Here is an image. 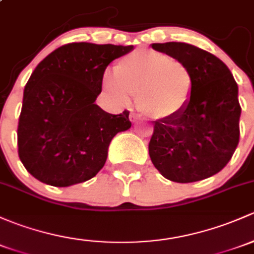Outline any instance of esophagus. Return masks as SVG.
Wrapping results in <instances>:
<instances>
[{
	"instance_id": "esophagus-1",
	"label": "esophagus",
	"mask_w": 254,
	"mask_h": 254,
	"mask_svg": "<svg viewBox=\"0 0 254 254\" xmlns=\"http://www.w3.org/2000/svg\"><path fill=\"white\" fill-rule=\"evenodd\" d=\"M130 122L131 123H134V122H136V119H137V114H135V113H131L130 114Z\"/></svg>"
}]
</instances>
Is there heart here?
Returning <instances> with one entry per match:
<instances>
[{"label": "heart", "mask_w": 254, "mask_h": 254, "mask_svg": "<svg viewBox=\"0 0 254 254\" xmlns=\"http://www.w3.org/2000/svg\"><path fill=\"white\" fill-rule=\"evenodd\" d=\"M116 76L105 75L103 86L116 103L127 106L137 96L138 108L153 119L173 120L191 102L194 79L191 69L172 56L135 51L117 63Z\"/></svg>", "instance_id": "1"}]
</instances>
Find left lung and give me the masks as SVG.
Wrapping results in <instances>:
<instances>
[{"mask_svg": "<svg viewBox=\"0 0 254 254\" xmlns=\"http://www.w3.org/2000/svg\"><path fill=\"white\" fill-rule=\"evenodd\" d=\"M152 49L191 69L194 90L186 111L173 120H156L148 152L165 179L194 183L220 172L240 140L239 87L218 57L185 42L152 44Z\"/></svg>", "mask_w": 254, "mask_h": 254, "instance_id": "8db88e82", "label": "left lung"}]
</instances>
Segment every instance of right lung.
<instances>
[{
    "label": "right lung",
    "instance_id": "add662e5",
    "mask_svg": "<svg viewBox=\"0 0 254 254\" xmlns=\"http://www.w3.org/2000/svg\"><path fill=\"white\" fill-rule=\"evenodd\" d=\"M134 46L73 42L37 64L24 89L18 154L41 183L66 188L93 178L108 146L130 129L129 111L111 114L95 103L106 68Z\"/></svg>",
    "mask_w": 254,
    "mask_h": 254
}]
</instances>
